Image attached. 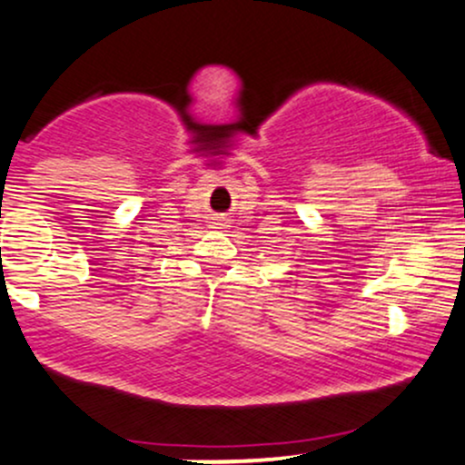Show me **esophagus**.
<instances>
[{"label":"esophagus","instance_id":"34e87169","mask_svg":"<svg viewBox=\"0 0 465 465\" xmlns=\"http://www.w3.org/2000/svg\"><path fill=\"white\" fill-rule=\"evenodd\" d=\"M218 224H223V223H218Z\"/></svg>","mask_w":465,"mask_h":465}]
</instances>
